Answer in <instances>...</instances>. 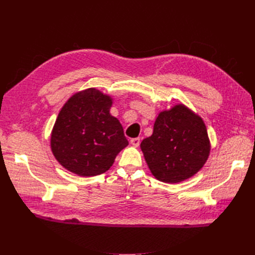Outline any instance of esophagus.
Instances as JSON below:
<instances>
[{"label":"esophagus","mask_w":255,"mask_h":255,"mask_svg":"<svg viewBox=\"0 0 255 255\" xmlns=\"http://www.w3.org/2000/svg\"><path fill=\"white\" fill-rule=\"evenodd\" d=\"M130 143L133 145V147H138L140 144V138H132L130 139Z\"/></svg>","instance_id":"1"}]
</instances>
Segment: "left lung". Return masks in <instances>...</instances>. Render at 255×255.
Returning <instances> with one entry per match:
<instances>
[{"label": "left lung", "instance_id": "left-lung-1", "mask_svg": "<svg viewBox=\"0 0 255 255\" xmlns=\"http://www.w3.org/2000/svg\"><path fill=\"white\" fill-rule=\"evenodd\" d=\"M140 147L156 180L174 184L202 169L211 145L203 118L184 104H176L159 113L153 133Z\"/></svg>", "mask_w": 255, "mask_h": 255}]
</instances>
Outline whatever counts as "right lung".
Masks as SVG:
<instances>
[{"mask_svg":"<svg viewBox=\"0 0 255 255\" xmlns=\"http://www.w3.org/2000/svg\"><path fill=\"white\" fill-rule=\"evenodd\" d=\"M112 96L90 88L66 102L53 125L50 147L64 169L79 176L105 173L128 145L122 124L111 115Z\"/></svg>","mask_w":255,"mask_h":255,"instance_id":"add662e5","label":"right lung"}]
</instances>
